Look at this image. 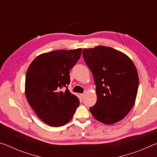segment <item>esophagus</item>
I'll return each instance as SVG.
<instances>
[{
    "label": "esophagus",
    "instance_id": "1",
    "mask_svg": "<svg viewBox=\"0 0 157 157\" xmlns=\"http://www.w3.org/2000/svg\"><path fill=\"white\" fill-rule=\"evenodd\" d=\"M84 94H79V96H80V98H84Z\"/></svg>",
    "mask_w": 157,
    "mask_h": 157
}]
</instances>
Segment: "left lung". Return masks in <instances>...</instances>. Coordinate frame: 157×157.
Returning a JSON list of instances; mask_svg holds the SVG:
<instances>
[{
    "mask_svg": "<svg viewBox=\"0 0 157 157\" xmlns=\"http://www.w3.org/2000/svg\"><path fill=\"white\" fill-rule=\"evenodd\" d=\"M82 55L96 86L97 102L90 108L93 116L106 124L123 120L134 106L139 88L134 63L124 53L110 47L84 48Z\"/></svg>",
    "mask_w": 157,
    "mask_h": 157,
    "instance_id": "obj_1",
    "label": "left lung"
}]
</instances>
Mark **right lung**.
Listing matches in <instances>:
<instances>
[{
    "mask_svg": "<svg viewBox=\"0 0 157 157\" xmlns=\"http://www.w3.org/2000/svg\"><path fill=\"white\" fill-rule=\"evenodd\" d=\"M82 51L78 48L43 53L28 68L26 99L37 116L49 126L68 123L79 105V98L63 88L70 84L69 71L80 58Z\"/></svg>",
    "mask_w": 157,
    "mask_h": 157,
    "instance_id": "add662e5",
    "label": "right lung"
}]
</instances>
